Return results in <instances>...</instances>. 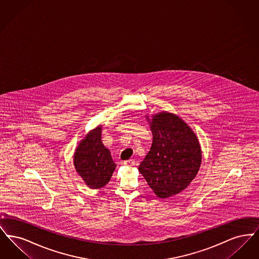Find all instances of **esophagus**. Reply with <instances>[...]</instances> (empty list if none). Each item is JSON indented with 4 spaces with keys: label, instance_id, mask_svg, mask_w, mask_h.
Listing matches in <instances>:
<instances>
[{
    "label": "esophagus",
    "instance_id": "34e87169",
    "mask_svg": "<svg viewBox=\"0 0 259 259\" xmlns=\"http://www.w3.org/2000/svg\"><path fill=\"white\" fill-rule=\"evenodd\" d=\"M135 160L134 159H129V160L124 161V165H127V166H133L135 165Z\"/></svg>",
    "mask_w": 259,
    "mask_h": 259
}]
</instances>
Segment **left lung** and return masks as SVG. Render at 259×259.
<instances>
[{
	"label": "left lung",
	"mask_w": 259,
	"mask_h": 259,
	"mask_svg": "<svg viewBox=\"0 0 259 259\" xmlns=\"http://www.w3.org/2000/svg\"><path fill=\"white\" fill-rule=\"evenodd\" d=\"M150 125L152 145L139 171L158 197H171L186 188L197 175L201 148L193 131L176 114H155Z\"/></svg>",
	"instance_id": "left-lung-1"
}]
</instances>
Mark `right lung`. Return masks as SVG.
<instances>
[{
    "label": "right lung",
    "instance_id": "1",
    "mask_svg": "<svg viewBox=\"0 0 259 259\" xmlns=\"http://www.w3.org/2000/svg\"><path fill=\"white\" fill-rule=\"evenodd\" d=\"M101 130H92L75 149L74 168L90 188L98 189L107 185L115 169L111 152L101 141Z\"/></svg>",
    "mask_w": 259,
    "mask_h": 259
}]
</instances>
